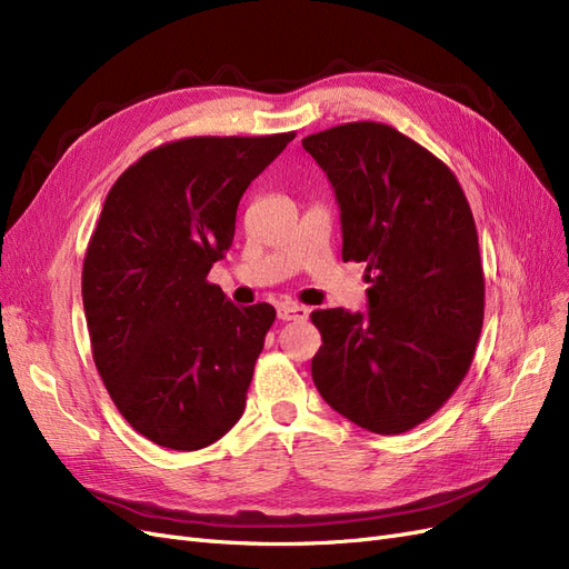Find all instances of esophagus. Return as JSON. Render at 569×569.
I'll return each mask as SVG.
<instances>
[{"label":"esophagus","mask_w":569,"mask_h":569,"mask_svg":"<svg viewBox=\"0 0 569 569\" xmlns=\"http://www.w3.org/2000/svg\"><path fill=\"white\" fill-rule=\"evenodd\" d=\"M278 318L280 320H306L308 318V308L297 306V303H280L278 306Z\"/></svg>","instance_id":"1"}]
</instances>
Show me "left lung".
Wrapping results in <instances>:
<instances>
[{
  "mask_svg": "<svg viewBox=\"0 0 569 569\" xmlns=\"http://www.w3.org/2000/svg\"><path fill=\"white\" fill-rule=\"evenodd\" d=\"M335 187L341 258L366 263L368 313L313 311L322 399L375 435H401L451 399L485 322L477 228L458 178L375 120L301 140Z\"/></svg>",
  "mask_w": 569,
  "mask_h": 569,
  "instance_id": "left-lung-1",
  "label": "left lung"
}]
</instances>
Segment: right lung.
Wrapping results in <instances>:
<instances>
[{"mask_svg":"<svg viewBox=\"0 0 569 569\" xmlns=\"http://www.w3.org/2000/svg\"><path fill=\"white\" fill-rule=\"evenodd\" d=\"M291 140L184 137L109 189L82 263L92 358L120 416L163 449H206L242 418L274 308H239L206 274L232 247L239 199Z\"/></svg>","mask_w":569,"mask_h":569,"instance_id":"1","label":"right lung"}]
</instances>
